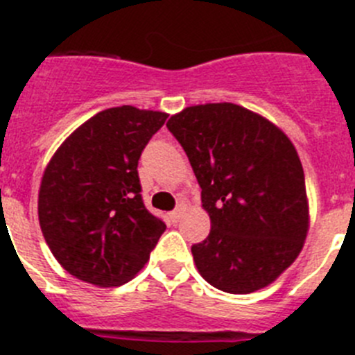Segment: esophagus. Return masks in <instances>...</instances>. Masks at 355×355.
<instances>
[{
  "label": "esophagus",
  "mask_w": 355,
  "mask_h": 355,
  "mask_svg": "<svg viewBox=\"0 0 355 355\" xmlns=\"http://www.w3.org/2000/svg\"><path fill=\"white\" fill-rule=\"evenodd\" d=\"M183 215H184V208H183V206H180V208H175L174 211H171V220L172 222H180V218Z\"/></svg>",
  "instance_id": "esophagus-1"
}]
</instances>
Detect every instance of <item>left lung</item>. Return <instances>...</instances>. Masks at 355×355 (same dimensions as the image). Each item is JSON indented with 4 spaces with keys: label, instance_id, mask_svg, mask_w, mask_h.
I'll return each instance as SVG.
<instances>
[{
    "label": "left lung",
    "instance_id": "left-lung-1",
    "mask_svg": "<svg viewBox=\"0 0 355 355\" xmlns=\"http://www.w3.org/2000/svg\"><path fill=\"white\" fill-rule=\"evenodd\" d=\"M167 128L187 153L211 231L192 247L216 290L245 295L297 259L309 229L297 149L274 122L233 103L188 106Z\"/></svg>",
    "mask_w": 355,
    "mask_h": 355
}]
</instances>
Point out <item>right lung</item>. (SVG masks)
Returning <instances> with one entry per match:
<instances>
[{"label": "right lung", "instance_id": "obj_1", "mask_svg": "<svg viewBox=\"0 0 355 355\" xmlns=\"http://www.w3.org/2000/svg\"><path fill=\"white\" fill-rule=\"evenodd\" d=\"M167 117L130 105L103 110L49 159L39 190L40 229L56 261L80 281L128 283L165 231L144 206L137 167Z\"/></svg>", "mask_w": 355, "mask_h": 355}]
</instances>
